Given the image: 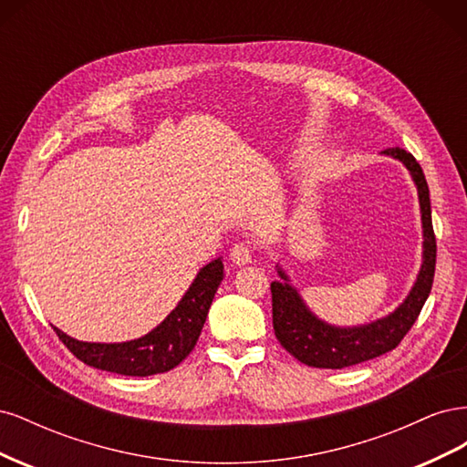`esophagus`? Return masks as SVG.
Instances as JSON below:
<instances>
[{"instance_id": "34e87169", "label": "esophagus", "mask_w": 467, "mask_h": 467, "mask_svg": "<svg viewBox=\"0 0 467 467\" xmlns=\"http://www.w3.org/2000/svg\"><path fill=\"white\" fill-rule=\"evenodd\" d=\"M230 259L237 266L249 265L253 261V247L249 244H235L230 251Z\"/></svg>"}]
</instances>
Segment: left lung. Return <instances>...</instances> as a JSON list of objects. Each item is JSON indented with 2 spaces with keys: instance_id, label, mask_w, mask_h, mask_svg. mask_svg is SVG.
<instances>
[{
  "instance_id": "left-lung-1",
  "label": "left lung",
  "mask_w": 467,
  "mask_h": 467,
  "mask_svg": "<svg viewBox=\"0 0 467 467\" xmlns=\"http://www.w3.org/2000/svg\"><path fill=\"white\" fill-rule=\"evenodd\" d=\"M381 153L405 163L411 171L415 185L419 189V202L422 214V234H425V253H422V266L413 290L407 300L384 319L374 321L364 327L338 329L319 321L304 306L302 298L290 285L286 276L278 271L285 282H271L273 292V327L278 343L285 347L294 358L316 368H347L376 357L386 355L401 343V338L413 327L422 306H425L436 266V237L432 230L431 216V196L425 173L419 161L403 148H389Z\"/></svg>"
}]
</instances>
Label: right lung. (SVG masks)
<instances>
[{
	"mask_svg": "<svg viewBox=\"0 0 467 467\" xmlns=\"http://www.w3.org/2000/svg\"><path fill=\"white\" fill-rule=\"evenodd\" d=\"M223 278V263L214 259L196 275L179 306L151 333L129 343H83L56 329L76 358L93 368L122 376H151L175 368L199 341L214 294Z\"/></svg>",
	"mask_w": 467,
	"mask_h": 467,
	"instance_id": "right-lung-1",
	"label": "right lung"
}]
</instances>
